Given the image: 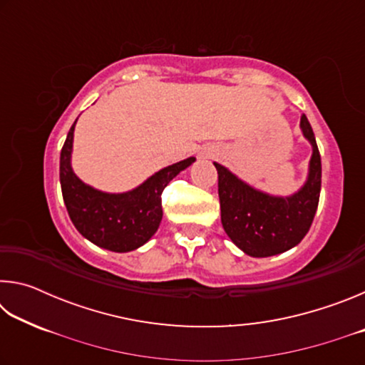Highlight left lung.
Returning <instances> with one entry per match:
<instances>
[{
  "instance_id": "left-lung-1",
  "label": "left lung",
  "mask_w": 365,
  "mask_h": 365,
  "mask_svg": "<svg viewBox=\"0 0 365 365\" xmlns=\"http://www.w3.org/2000/svg\"><path fill=\"white\" fill-rule=\"evenodd\" d=\"M299 128L312 148L306 182L288 196L265 193L245 182L225 165L214 163L219 174L220 220L228 238L245 255L269 257L294 248L306 237L317 211L322 164L307 117Z\"/></svg>"
}]
</instances>
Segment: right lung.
<instances>
[{"instance_id": "1", "label": "right lung", "mask_w": 365, "mask_h": 365, "mask_svg": "<svg viewBox=\"0 0 365 365\" xmlns=\"http://www.w3.org/2000/svg\"><path fill=\"white\" fill-rule=\"evenodd\" d=\"M76 123L67 133L59 159L61 190L72 224L83 238L100 248L114 252L138 250L150 242L163 220L160 195L164 188L196 158L168 165L128 191H101L80 180L72 169Z\"/></svg>"}]
</instances>
